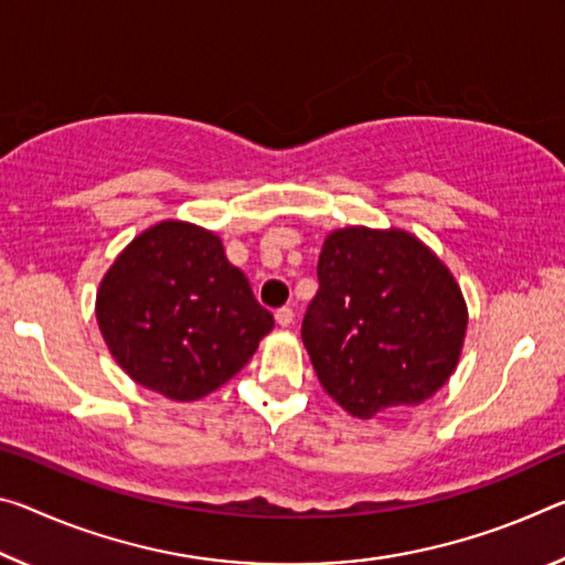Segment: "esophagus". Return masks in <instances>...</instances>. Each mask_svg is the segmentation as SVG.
Returning a JSON list of instances; mask_svg holds the SVG:
<instances>
[{
    "instance_id": "obj_1",
    "label": "esophagus",
    "mask_w": 565,
    "mask_h": 565,
    "mask_svg": "<svg viewBox=\"0 0 565 565\" xmlns=\"http://www.w3.org/2000/svg\"><path fill=\"white\" fill-rule=\"evenodd\" d=\"M276 324L279 327H291V321H294V309L291 307H281V309H276Z\"/></svg>"
}]
</instances>
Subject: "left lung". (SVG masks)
Returning a JSON list of instances; mask_svg holds the SVG:
<instances>
[{
	"mask_svg": "<svg viewBox=\"0 0 565 565\" xmlns=\"http://www.w3.org/2000/svg\"><path fill=\"white\" fill-rule=\"evenodd\" d=\"M317 276L301 339L321 387L349 415L419 405L450 380L468 307L423 241L397 228L334 231Z\"/></svg>",
	"mask_w": 565,
	"mask_h": 565,
	"instance_id": "8db88e82",
	"label": "left lung"
}]
</instances>
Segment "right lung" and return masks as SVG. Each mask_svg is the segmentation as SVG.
I'll return each instance as SVG.
<instances>
[{
    "label": "right lung",
    "mask_w": 565,
    "mask_h": 565,
    "mask_svg": "<svg viewBox=\"0 0 565 565\" xmlns=\"http://www.w3.org/2000/svg\"><path fill=\"white\" fill-rule=\"evenodd\" d=\"M95 309L115 362L178 402L226 384L274 329L221 238L183 221L132 238L105 274Z\"/></svg>",
    "instance_id": "1"
}]
</instances>
